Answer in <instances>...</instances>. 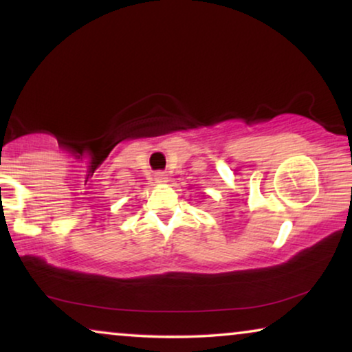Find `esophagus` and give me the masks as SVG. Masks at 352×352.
<instances>
[{"label":"esophagus","instance_id":"obj_1","mask_svg":"<svg viewBox=\"0 0 352 352\" xmlns=\"http://www.w3.org/2000/svg\"><path fill=\"white\" fill-rule=\"evenodd\" d=\"M153 179H155V182L157 184H165V182H168V175H165V173H155V177H153Z\"/></svg>","mask_w":352,"mask_h":352}]
</instances>
